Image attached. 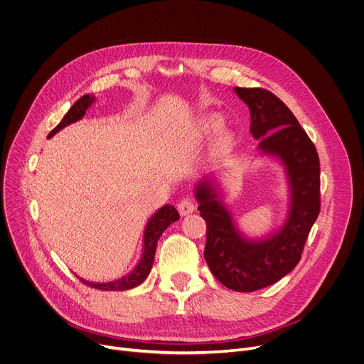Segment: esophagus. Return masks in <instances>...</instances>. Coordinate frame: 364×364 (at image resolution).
Returning a JSON list of instances; mask_svg holds the SVG:
<instances>
[{"label":"esophagus","mask_w":364,"mask_h":364,"mask_svg":"<svg viewBox=\"0 0 364 364\" xmlns=\"http://www.w3.org/2000/svg\"><path fill=\"white\" fill-rule=\"evenodd\" d=\"M177 209H178V212H180L181 216H186V215H188V213H191L193 210H195L196 206H195V203H193L191 200L184 199V200H181V202L177 205Z\"/></svg>","instance_id":"34e87169"}]
</instances>
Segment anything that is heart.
<instances>
[{
	"instance_id": "b5f03b06",
	"label": "heart",
	"mask_w": 364,
	"mask_h": 364,
	"mask_svg": "<svg viewBox=\"0 0 364 364\" xmlns=\"http://www.w3.org/2000/svg\"><path fill=\"white\" fill-rule=\"evenodd\" d=\"M220 127H221L220 118H216V117H208V118H205V119L202 121L200 130H202V133H203L205 136H209V134H212V133L220 130ZM231 140H232V136H231V133L227 132V130L221 132L220 136H218V144H220L221 148H228Z\"/></svg>"
}]
</instances>
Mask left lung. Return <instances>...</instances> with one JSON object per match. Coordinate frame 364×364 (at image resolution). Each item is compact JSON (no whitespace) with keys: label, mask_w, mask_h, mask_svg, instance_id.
Masks as SVG:
<instances>
[{"label":"left lung","mask_w":364,"mask_h":364,"mask_svg":"<svg viewBox=\"0 0 364 364\" xmlns=\"http://www.w3.org/2000/svg\"><path fill=\"white\" fill-rule=\"evenodd\" d=\"M250 109V134L257 156L277 161L285 173L288 206L281 227L253 237L240 228L223 199L215 174L195 186L200 216L206 221L205 259L213 277L227 288L252 293L291 272L321 210V168L316 148L294 114L272 92L234 87Z\"/></svg>","instance_id":"1"}]
</instances>
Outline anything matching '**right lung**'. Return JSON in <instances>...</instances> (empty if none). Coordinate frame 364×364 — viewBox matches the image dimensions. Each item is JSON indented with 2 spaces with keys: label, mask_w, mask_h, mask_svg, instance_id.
<instances>
[{
  "label": "right lung",
  "mask_w": 364,
  "mask_h": 364,
  "mask_svg": "<svg viewBox=\"0 0 364 364\" xmlns=\"http://www.w3.org/2000/svg\"><path fill=\"white\" fill-rule=\"evenodd\" d=\"M93 102H95L93 95H83L80 100H77L75 104H73V107L67 111V114L61 119V123L50 134H48V137H53L55 133H58L64 127L82 119L85 117L87 108H90L93 105ZM177 220H180V213L177 212V209L173 205H164L149 218V221L146 223V227H144V231H143V246H141L140 259L136 263L134 268L124 277L108 281V282H93V281H86L79 277L80 281L92 288L102 289V291H124V289H132V288L140 285L151 274L152 264L155 260V253H156V243H158L159 237L169 225L176 223Z\"/></svg>",
  "instance_id": "right-lung-1"
}]
</instances>
